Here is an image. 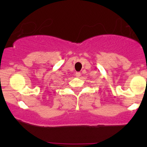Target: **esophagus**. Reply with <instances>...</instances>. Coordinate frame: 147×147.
Returning a JSON list of instances; mask_svg holds the SVG:
<instances>
[{"label": "esophagus", "instance_id": "34e87169", "mask_svg": "<svg viewBox=\"0 0 147 147\" xmlns=\"http://www.w3.org/2000/svg\"><path fill=\"white\" fill-rule=\"evenodd\" d=\"M80 75H81L80 72H76V73H75V76L78 77V78H79V77L80 76Z\"/></svg>", "mask_w": 147, "mask_h": 147}]
</instances>
